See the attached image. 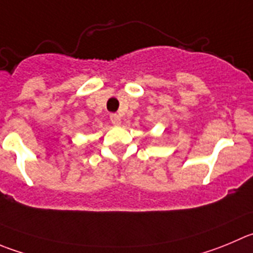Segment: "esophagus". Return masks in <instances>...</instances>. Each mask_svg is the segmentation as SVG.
Returning a JSON list of instances; mask_svg holds the SVG:
<instances>
[{"label":"esophagus","instance_id":"1","mask_svg":"<svg viewBox=\"0 0 253 253\" xmlns=\"http://www.w3.org/2000/svg\"><path fill=\"white\" fill-rule=\"evenodd\" d=\"M110 122H112L114 125H119L120 122H122V119H120V117L118 114H110Z\"/></svg>","mask_w":253,"mask_h":253}]
</instances>
